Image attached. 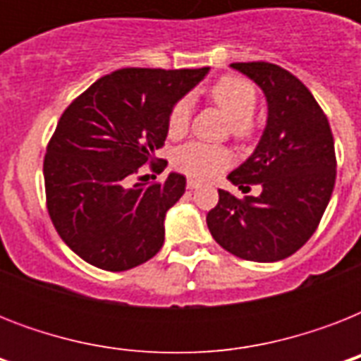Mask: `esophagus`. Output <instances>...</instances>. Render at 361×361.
I'll list each match as a JSON object with an SVG mask.
<instances>
[{"label": "esophagus", "mask_w": 361, "mask_h": 361, "mask_svg": "<svg viewBox=\"0 0 361 361\" xmlns=\"http://www.w3.org/2000/svg\"><path fill=\"white\" fill-rule=\"evenodd\" d=\"M198 187H200V181H197V180H187V189H198Z\"/></svg>", "instance_id": "34e87169"}]
</instances>
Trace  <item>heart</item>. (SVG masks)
Returning <instances> with one entry per match:
<instances>
[{
  "mask_svg": "<svg viewBox=\"0 0 361 361\" xmlns=\"http://www.w3.org/2000/svg\"><path fill=\"white\" fill-rule=\"evenodd\" d=\"M209 97L231 118L232 135L240 138L251 135V116L257 106V90L251 82L243 80L240 76H223L209 90ZM189 120H191V101L180 99L169 114L170 136L183 135L189 127ZM172 163L183 174L198 180H208L232 163V153L223 146L189 142L176 149Z\"/></svg>",
  "mask_w": 361,
  "mask_h": 361,
  "instance_id": "b5f03b06",
  "label": "heart"
}]
</instances>
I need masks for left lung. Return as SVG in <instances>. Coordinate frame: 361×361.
Segmentation results:
<instances>
[{"instance_id":"1","label":"left lung","mask_w":361,"mask_h":361,"mask_svg":"<svg viewBox=\"0 0 361 361\" xmlns=\"http://www.w3.org/2000/svg\"><path fill=\"white\" fill-rule=\"evenodd\" d=\"M262 90L268 118L262 136L228 181L258 197L238 200L219 189L206 217L223 249L252 262L290 257L313 236L336 185V149L328 118L307 87L288 71L266 61L232 63Z\"/></svg>"}]
</instances>
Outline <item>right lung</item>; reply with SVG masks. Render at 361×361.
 <instances>
[{
	"instance_id": "right-lung-1",
	"label": "right lung",
	"mask_w": 361,
	"mask_h": 361,
	"mask_svg": "<svg viewBox=\"0 0 361 361\" xmlns=\"http://www.w3.org/2000/svg\"><path fill=\"white\" fill-rule=\"evenodd\" d=\"M209 73L120 69L99 78L59 118L44 155L48 214L61 240L95 268L125 271L155 257L185 176L138 181L169 135V114Z\"/></svg>"
}]
</instances>
